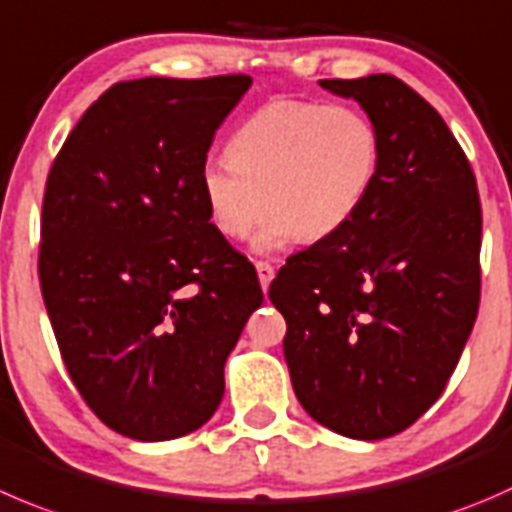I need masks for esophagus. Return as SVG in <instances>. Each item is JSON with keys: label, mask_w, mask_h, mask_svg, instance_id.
<instances>
[{"label": "esophagus", "mask_w": 512, "mask_h": 512, "mask_svg": "<svg viewBox=\"0 0 512 512\" xmlns=\"http://www.w3.org/2000/svg\"><path fill=\"white\" fill-rule=\"evenodd\" d=\"M255 267H257V277H260L262 290H267V287H270V282H272V277H275V267H272L270 262H265V260L255 262Z\"/></svg>", "instance_id": "1"}]
</instances>
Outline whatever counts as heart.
I'll use <instances>...</instances> for the list:
<instances>
[{"instance_id":"obj_1","label":"heart","mask_w":512,"mask_h":512,"mask_svg":"<svg viewBox=\"0 0 512 512\" xmlns=\"http://www.w3.org/2000/svg\"><path fill=\"white\" fill-rule=\"evenodd\" d=\"M230 157L200 170L210 222L230 240L250 235L270 207L255 247L335 235L360 210L380 172L377 124L355 104L275 99L252 112L230 140Z\"/></svg>"}]
</instances>
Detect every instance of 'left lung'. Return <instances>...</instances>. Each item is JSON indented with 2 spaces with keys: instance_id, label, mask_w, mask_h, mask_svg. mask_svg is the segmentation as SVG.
<instances>
[{
  "instance_id": "left-lung-1",
  "label": "left lung",
  "mask_w": 512,
  "mask_h": 512,
  "mask_svg": "<svg viewBox=\"0 0 512 512\" xmlns=\"http://www.w3.org/2000/svg\"><path fill=\"white\" fill-rule=\"evenodd\" d=\"M377 124L380 172L335 235L277 272L292 388L355 440L403 433L445 390L480 305L478 185L433 104L393 74L320 79Z\"/></svg>"
}]
</instances>
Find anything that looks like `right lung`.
Wrapping results in <instances>:
<instances>
[{"instance_id":"right-lung-1","label":"right lung","mask_w":512,"mask_h":512,"mask_svg":"<svg viewBox=\"0 0 512 512\" xmlns=\"http://www.w3.org/2000/svg\"><path fill=\"white\" fill-rule=\"evenodd\" d=\"M247 74L117 82L64 140L42 202L39 285L74 388L114 433L212 418L260 307L255 267L210 222L200 170Z\"/></svg>"}]
</instances>
